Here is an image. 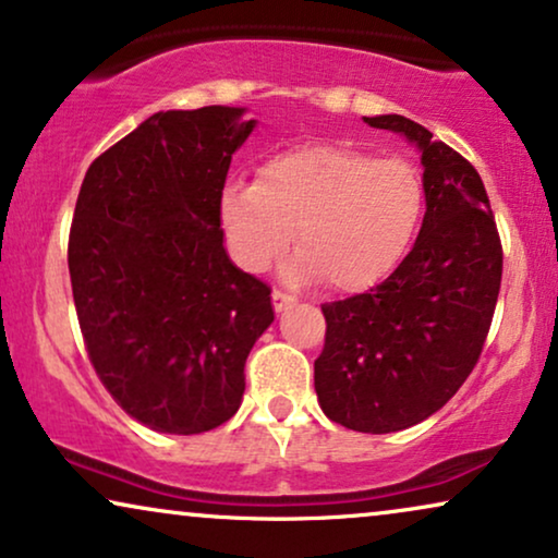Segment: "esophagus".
<instances>
[{"instance_id":"34e87169","label":"esophagus","mask_w":558,"mask_h":558,"mask_svg":"<svg viewBox=\"0 0 558 558\" xmlns=\"http://www.w3.org/2000/svg\"><path fill=\"white\" fill-rule=\"evenodd\" d=\"M271 302H274V310H277V313H284V310H287L289 305H294V296L279 292V289H274V292H271Z\"/></svg>"}]
</instances>
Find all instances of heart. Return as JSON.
<instances>
[{
    "mask_svg": "<svg viewBox=\"0 0 558 558\" xmlns=\"http://www.w3.org/2000/svg\"><path fill=\"white\" fill-rule=\"evenodd\" d=\"M423 209V177L410 161L313 143L264 161L256 184H228L220 228L245 271L274 269L294 241L289 277L359 294L404 262Z\"/></svg>",
    "mask_w": 558,
    "mask_h": 558,
    "instance_id": "obj_1",
    "label": "heart"
}]
</instances>
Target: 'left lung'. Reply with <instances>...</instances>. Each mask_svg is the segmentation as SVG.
Listing matches in <instances>:
<instances>
[{
	"mask_svg": "<svg viewBox=\"0 0 558 558\" xmlns=\"http://www.w3.org/2000/svg\"><path fill=\"white\" fill-rule=\"evenodd\" d=\"M421 150V235L389 277L323 305L317 402L332 423L395 433L423 423L459 392L480 361L502 279V245L480 173L402 114L364 118Z\"/></svg>",
	"mask_w": 558,
	"mask_h": 558,
	"instance_id": "left-lung-1",
	"label": "left lung"
}]
</instances>
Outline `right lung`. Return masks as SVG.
<instances>
[{
    "mask_svg": "<svg viewBox=\"0 0 558 558\" xmlns=\"http://www.w3.org/2000/svg\"><path fill=\"white\" fill-rule=\"evenodd\" d=\"M245 107L150 114L86 171L69 235L82 336L112 400L194 436L241 408L271 289L230 262L220 194L256 120Z\"/></svg>",
    "mask_w": 558,
    "mask_h": 558,
    "instance_id": "obj_1",
    "label": "right lung"
}]
</instances>
